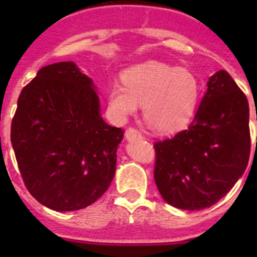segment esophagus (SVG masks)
<instances>
[{"label":"esophagus","instance_id":"1","mask_svg":"<svg viewBox=\"0 0 257 257\" xmlns=\"http://www.w3.org/2000/svg\"><path fill=\"white\" fill-rule=\"evenodd\" d=\"M125 139L128 141H132V140H137V139H143L141 136V133L135 128H129L126 129V132H125Z\"/></svg>","mask_w":257,"mask_h":257}]
</instances>
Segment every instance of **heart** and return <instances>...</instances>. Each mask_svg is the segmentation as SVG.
<instances>
[{
	"label": "heart",
	"instance_id": "b5f03b06",
	"mask_svg": "<svg viewBox=\"0 0 257 257\" xmlns=\"http://www.w3.org/2000/svg\"><path fill=\"white\" fill-rule=\"evenodd\" d=\"M124 86L113 85L108 104L116 118L125 120L143 105L145 121L163 135L183 131L196 112L200 98L199 78L187 68L147 61L121 74Z\"/></svg>",
	"mask_w": 257,
	"mask_h": 257
}]
</instances>
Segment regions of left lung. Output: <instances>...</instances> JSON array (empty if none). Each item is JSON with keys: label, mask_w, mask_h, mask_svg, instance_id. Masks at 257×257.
I'll return each instance as SVG.
<instances>
[{"label": "left lung", "mask_w": 257, "mask_h": 257, "mask_svg": "<svg viewBox=\"0 0 257 257\" xmlns=\"http://www.w3.org/2000/svg\"><path fill=\"white\" fill-rule=\"evenodd\" d=\"M188 129L155 144V181L179 209L200 211L223 199L249 160V105L225 72H216ZM257 120V114H256Z\"/></svg>", "instance_id": "obj_1"}]
</instances>
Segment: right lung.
I'll return each mask as SVG.
<instances>
[{
    "instance_id": "obj_1",
    "label": "right lung",
    "mask_w": 257,
    "mask_h": 257,
    "mask_svg": "<svg viewBox=\"0 0 257 257\" xmlns=\"http://www.w3.org/2000/svg\"><path fill=\"white\" fill-rule=\"evenodd\" d=\"M124 131L101 117L92 78L72 61L44 66L22 89L10 140L22 179L38 203L78 211L108 189Z\"/></svg>"
}]
</instances>
